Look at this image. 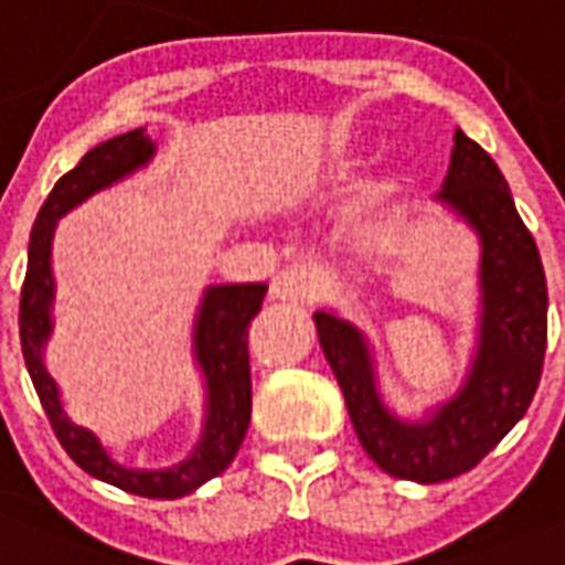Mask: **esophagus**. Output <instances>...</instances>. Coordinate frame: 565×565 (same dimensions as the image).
<instances>
[{
    "label": "esophagus",
    "instance_id": "34e87169",
    "mask_svg": "<svg viewBox=\"0 0 565 565\" xmlns=\"http://www.w3.org/2000/svg\"><path fill=\"white\" fill-rule=\"evenodd\" d=\"M324 288H328V270L319 262H291L274 277L270 295L279 300H316Z\"/></svg>",
    "mask_w": 565,
    "mask_h": 565
}]
</instances>
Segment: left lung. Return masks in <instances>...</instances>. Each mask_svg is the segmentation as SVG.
Listing matches in <instances>:
<instances>
[{
  "label": "left lung",
  "instance_id": "1",
  "mask_svg": "<svg viewBox=\"0 0 565 565\" xmlns=\"http://www.w3.org/2000/svg\"><path fill=\"white\" fill-rule=\"evenodd\" d=\"M439 198L481 237L479 355L455 401L422 424L397 422L379 401L364 337L333 312H316L319 343L364 451L391 476L422 484L469 472L524 418L547 345V286L536 241L497 162L460 129Z\"/></svg>",
  "mask_w": 565,
  "mask_h": 565
}]
</instances>
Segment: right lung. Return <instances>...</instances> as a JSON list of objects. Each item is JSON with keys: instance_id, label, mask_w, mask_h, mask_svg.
Returning a JSON list of instances; mask_svg holds the SVG:
<instances>
[{"instance_id": "right-lung-1", "label": "right lung", "mask_w": 565, "mask_h": 565, "mask_svg": "<svg viewBox=\"0 0 565 565\" xmlns=\"http://www.w3.org/2000/svg\"><path fill=\"white\" fill-rule=\"evenodd\" d=\"M150 156V138H143L141 129L126 131V135L98 143L96 150L86 152L68 174L53 183L51 195L41 204L39 220L29 234L26 277L20 288V345H23L26 370L32 376V385L39 391L41 406L51 418L53 434L77 467L86 469L96 479L108 481L119 491L150 497V500H177L225 472L246 436L249 415H253V379H249L246 337H249V324L262 310V300L267 295L265 282L213 286L204 295V303L198 312L195 349L198 364L207 379V422H204V436L192 457L177 463L174 469L143 472V469L122 467L114 457H108L96 436L65 418L56 382L47 376V370L41 364V349L51 333V237L56 220L93 192L110 186L114 180L141 168Z\"/></svg>"}]
</instances>
